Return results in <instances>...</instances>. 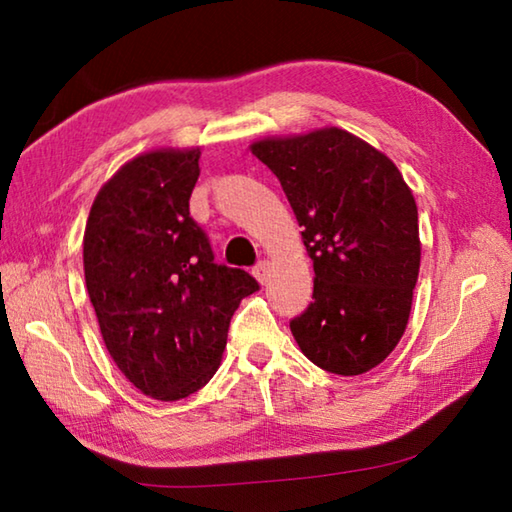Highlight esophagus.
Instances as JSON below:
<instances>
[{
  "label": "esophagus",
  "instance_id": "34e87169",
  "mask_svg": "<svg viewBox=\"0 0 512 512\" xmlns=\"http://www.w3.org/2000/svg\"><path fill=\"white\" fill-rule=\"evenodd\" d=\"M253 275L257 277L259 284H266L268 280H271V262H268V259H264V262H259L253 268Z\"/></svg>",
  "mask_w": 512,
  "mask_h": 512
}]
</instances>
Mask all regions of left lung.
<instances>
[{
    "label": "left lung",
    "instance_id": "8db88e82",
    "mask_svg": "<svg viewBox=\"0 0 512 512\" xmlns=\"http://www.w3.org/2000/svg\"><path fill=\"white\" fill-rule=\"evenodd\" d=\"M302 225L314 302L291 320L302 354L352 377L379 366L409 323L420 273L418 205L393 160L343 128L250 144Z\"/></svg>",
    "mask_w": 512,
    "mask_h": 512
}]
</instances>
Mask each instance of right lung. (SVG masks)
<instances>
[{
	"instance_id": "1",
	"label": "right lung",
	"mask_w": 512,
	"mask_h": 512,
	"mask_svg": "<svg viewBox=\"0 0 512 512\" xmlns=\"http://www.w3.org/2000/svg\"><path fill=\"white\" fill-rule=\"evenodd\" d=\"M201 149L140 153L99 189L85 223V287L103 343L144 395L176 402L221 366L230 318L259 289L214 264L189 216Z\"/></svg>"
}]
</instances>
